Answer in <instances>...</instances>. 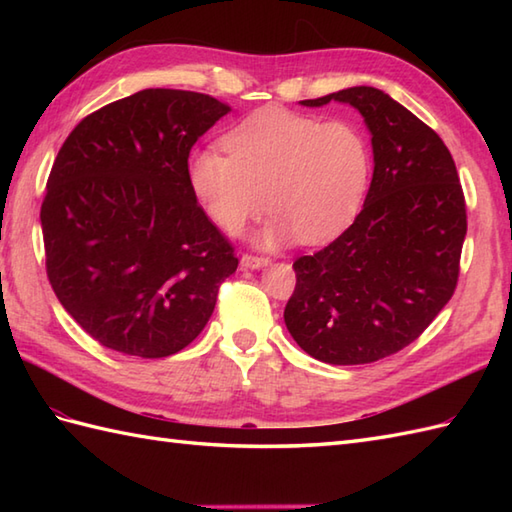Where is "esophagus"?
<instances>
[{"label":"esophagus","instance_id":"1","mask_svg":"<svg viewBox=\"0 0 512 512\" xmlns=\"http://www.w3.org/2000/svg\"><path fill=\"white\" fill-rule=\"evenodd\" d=\"M270 262L268 257H264V255H250V253H244L242 255V266L244 268H262V266H266Z\"/></svg>","mask_w":512,"mask_h":512}]
</instances>
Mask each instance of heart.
<instances>
[{
  "label": "heart",
  "instance_id": "heart-1",
  "mask_svg": "<svg viewBox=\"0 0 512 512\" xmlns=\"http://www.w3.org/2000/svg\"><path fill=\"white\" fill-rule=\"evenodd\" d=\"M228 151H195L189 182L211 220L237 235L264 213V244H323L354 220L372 173V151L352 121L264 107L224 136Z\"/></svg>",
  "mask_w": 512,
  "mask_h": 512
}]
</instances>
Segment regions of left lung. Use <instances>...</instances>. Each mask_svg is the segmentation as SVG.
Here are the masks:
<instances>
[{
	"instance_id": "obj_1",
	"label": "left lung",
	"mask_w": 512,
	"mask_h": 512,
	"mask_svg": "<svg viewBox=\"0 0 512 512\" xmlns=\"http://www.w3.org/2000/svg\"><path fill=\"white\" fill-rule=\"evenodd\" d=\"M350 103L372 132L374 178L350 228L297 257L286 328L330 365H363L413 343L453 297L466 202L447 145L389 94L367 85L321 99Z\"/></svg>"
}]
</instances>
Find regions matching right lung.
I'll use <instances>...</instances> for the list:
<instances>
[{
    "label": "right lung",
    "mask_w": 512,
    "mask_h": 512,
    "mask_svg": "<svg viewBox=\"0 0 512 512\" xmlns=\"http://www.w3.org/2000/svg\"><path fill=\"white\" fill-rule=\"evenodd\" d=\"M231 105L151 88L88 114L41 202L46 273L70 317L114 352L162 358L211 319L235 248L198 204L189 151Z\"/></svg>",
    "instance_id": "add662e5"
}]
</instances>
